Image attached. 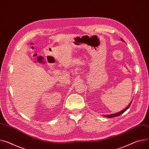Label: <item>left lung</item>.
I'll return each mask as SVG.
<instances>
[{
  "instance_id": "obj_1",
  "label": "left lung",
  "mask_w": 149,
  "mask_h": 149,
  "mask_svg": "<svg viewBox=\"0 0 149 149\" xmlns=\"http://www.w3.org/2000/svg\"><path fill=\"white\" fill-rule=\"evenodd\" d=\"M121 40L122 41V42H125L124 40H123V39H122L121 38ZM131 103H132V101H131V102L130 103V104L126 107L125 109H124L123 110H122V111H119V112H118V113H114V114H106V115H104V116H103L104 117H106V118H114V117H117V116H120V114H122V113H123L126 110H127L130 107V106H131Z\"/></svg>"
}]
</instances>
